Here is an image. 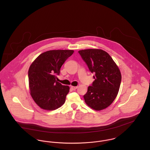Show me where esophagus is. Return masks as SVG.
Masks as SVG:
<instances>
[{
  "label": "esophagus",
  "instance_id": "obj_1",
  "mask_svg": "<svg viewBox=\"0 0 150 150\" xmlns=\"http://www.w3.org/2000/svg\"><path fill=\"white\" fill-rule=\"evenodd\" d=\"M70 88L71 90H76L77 88V86H70Z\"/></svg>",
  "mask_w": 150,
  "mask_h": 150
}]
</instances>
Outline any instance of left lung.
<instances>
[{"label":"left lung","mask_w":150,"mask_h":150,"mask_svg":"<svg viewBox=\"0 0 150 150\" xmlns=\"http://www.w3.org/2000/svg\"><path fill=\"white\" fill-rule=\"evenodd\" d=\"M95 81L84 95L86 104L100 111L108 107L117 97L121 81L118 66L107 52L100 49H86L79 51Z\"/></svg>","instance_id":"1"}]
</instances>
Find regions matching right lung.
Segmentation results:
<instances>
[{"instance_id": "right-lung-1", "label": "right lung", "mask_w": 150, "mask_h": 150, "mask_svg": "<svg viewBox=\"0 0 150 150\" xmlns=\"http://www.w3.org/2000/svg\"><path fill=\"white\" fill-rule=\"evenodd\" d=\"M74 52L71 50H50L39 55L28 71L30 94L41 108L54 110L65 102L70 88L55 79L66 60Z\"/></svg>"}]
</instances>
